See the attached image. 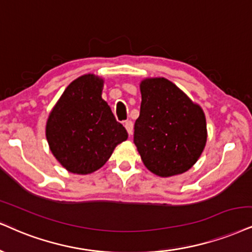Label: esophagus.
<instances>
[{"label":"esophagus","instance_id":"obj_1","mask_svg":"<svg viewBox=\"0 0 252 252\" xmlns=\"http://www.w3.org/2000/svg\"><path fill=\"white\" fill-rule=\"evenodd\" d=\"M124 126H125L127 133H128L129 135H132V133H133V123H132V121L131 120H126L125 123H124Z\"/></svg>","mask_w":252,"mask_h":252}]
</instances>
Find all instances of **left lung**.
<instances>
[{"instance_id":"obj_1","label":"left lung","mask_w":252,"mask_h":252,"mask_svg":"<svg viewBox=\"0 0 252 252\" xmlns=\"http://www.w3.org/2000/svg\"><path fill=\"white\" fill-rule=\"evenodd\" d=\"M140 91L134 144L142 162L162 178L187 172L207 142L203 111L166 78L142 80Z\"/></svg>"}]
</instances>
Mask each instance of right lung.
I'll return each instance as SVG.
<instances>
[{
    "instance_id": "1",
    "label": "right lung",
    "mask_w": 252,
    "mask_h": 252,
    "mask_svg": "<svg viewBox=\"0 0 252 252\" xmlns=\"http://www.w3.org/2000/svg\"><path fill=\"white\" fill-rule=\"evenodd\" d=\"M102 83L94 74L73 80L46 123L52 154L71 173L90 174L99 169L117 145L128 138L125 127L101 98Z\"/></svg>"
}]
</instances>
